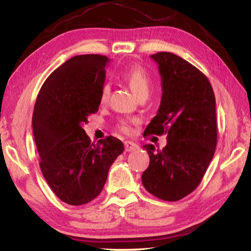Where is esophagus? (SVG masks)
<instances>
[{
	"instance_id": "1",
	"label": "esophagus",
	"mask_w": 251,
	"mask_h": 251,
	"mask_svg": "<svg viewBox=\"0 0 251 251\" xmlns=\"http://www.w3.org/2000/svg\"><path fill=\"white\" fill-rule=\"evenodd\" d=\"M125 145V151H134L136 150H138V145H136V144H134L133 142H125L124 143Z\"/></svg>"
}]
</instances>
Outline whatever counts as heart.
I'll return each instance as SVG.
<instances>
[{"label":"heart","mask_w":251,"mask_h":251,"mask_svg":"<svg viewBox=\"0 0 251 251\" xmlns=\"http://www.w3.org/2000/svg\"><path fill=\"white\" fill-rule=\"evenodd\" d=\"M123 78H124L125 82L128 84L130 90L133 91L134 94L138 97H142L144 95L150 94L151 86V80L150 75L147 74V72L142 69V67H133V69L128 70L123 74ZM110 92V85L108 83H105L103 86H101L100 90V100L101 103H105L106 100H108ZM120 128L121 130L125 131V133H128L129 131V124L128 122L122 121L120 123Z\"/></svg>","instance_id":"b5f03b06"}]
</instances>
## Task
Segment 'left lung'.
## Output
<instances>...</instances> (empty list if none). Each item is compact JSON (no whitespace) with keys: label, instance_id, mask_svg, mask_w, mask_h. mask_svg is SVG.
<instances>
[{"label":"left lung","instance_id":"left-lung-1","mask_svg":"<svg viewBox=\"0 0 251 251\" xmlns=\"http://www.w3.org/2000/svg\"><path fill=\"white\" fill-rule=\"evenodd\" d=\"M151 57L158 65L163 95L144 135L167 133V145L161 151L144 146L150 166L142 181L155 197L177 201L197 188L214 157L216 100L208 78L184 58L168 52Z\"/></svg>","mask_w":251,"mask_h":251}]
</instances>
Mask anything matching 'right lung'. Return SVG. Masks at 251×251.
Wrapping results in <instances>:
<instances>
[{
  "label": "right lung",
  "instance_id": "obj_1",
  "mask_svg": "<svg viewBox=\"0 0 251 251\" xmlns=\"http://www.w3.org/2000/svg\"><path fill=\"white\" fill-rule=\"evenodd\" d=\"M109 58L77 55L57 67L37 95L32 117L40 168L53 193L79 206L100 194L109 167L124 151L113 136L94 144L85 133L87 117L99 110Z\"/></svg>",
  "mask_w": 251,
  "mask_h": 251
}]
</instances>
